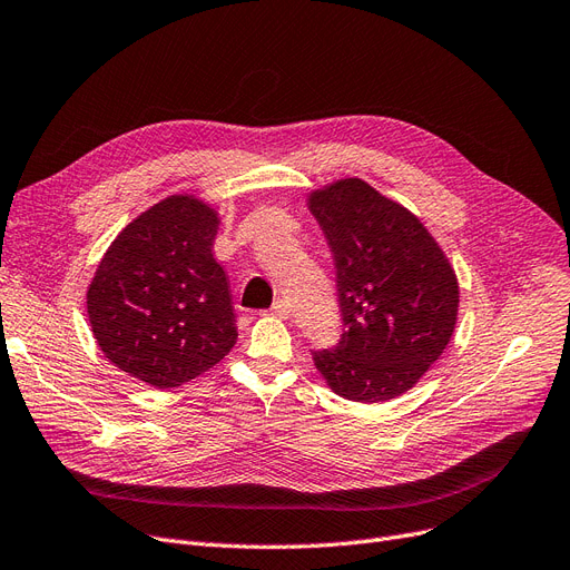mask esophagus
I'll return each mask as SVG.
<instances>
[{"label":"esophagus","mask_w":570,"mask_h":570,"mask_svg":"<svg viewBox=\"0 0 570 570\" xmlns=\"http://www.w3.org/2000/svg\"><path fill=\"white\" fill-rule=\"evenodd\" d=\"M274 317H279V320H288V314H291V307H288V303L286 301H277L272 305V309H269Z\"/></svg>","instance_id":"1"}]
</instances>
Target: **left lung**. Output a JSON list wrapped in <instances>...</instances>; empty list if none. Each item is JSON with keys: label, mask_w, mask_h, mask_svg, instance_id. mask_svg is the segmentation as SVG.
I'll list each match as a JSON object with an SVG mask.
<instances>
[{"label": "left lung", "mask_w": 570, "mask_h": 570, "mask_svg": "<svg viewBox=\"0 0 570 570\" xmlns=\"http://www.w3.org/2000/svg\"><path fill=\"white\" fill-rule=\"evenodd\" d=\"M333 253L343 335L312 350L328 387L377 404L411 390L446 350L458 320V279L409 208L362 178L309 195Z\"/></svg>", "instance_id": "1"}]
</instances>
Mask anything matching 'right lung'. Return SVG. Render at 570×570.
<instances>
[{
    "mask_svg": "<svg viewBox=\"0 0 570 570\" xmlns=\"http://www.w3.org/2000/svg\"><path fill=\"white\" fill-rule=\"evenodd\" d=\"M218 214L189 195L147 208L105 250L87 293L91 331L124 373L159 390L195 381L237 343Z\"/></svg>",
    "mask_w": 570,
    "mask_h": 570,
    "instance_id": "1",
    "label": "right lung"
}]
</instances>
